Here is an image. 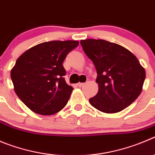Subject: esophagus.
Returning <instances> with one entry per match:
<instances>
[{
  "label": "esophagus",
  "instance_id": "obj_1",
  "mask_svg": "<svg viewBox=\"0 0 155 155\" xmlns=\"http://www.w3.org/2000/svg\"><path fill=\"white\" fill-rule=\"evenodd\" d=\"M85 85V83H82V82H79L77 84V86H79V87H82V86H83Z\"/></svg>",
  "mask_w": 155,
  "mask_h": 155
}]
</instances>
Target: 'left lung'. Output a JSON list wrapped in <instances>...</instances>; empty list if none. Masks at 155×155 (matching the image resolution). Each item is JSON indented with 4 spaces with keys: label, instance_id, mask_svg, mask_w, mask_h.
<instances>
[{
    "label": "left lung",
    "instance_id": "1",
    "mask_svg": "<svg viewBox=\"0 0 155 155\" xmlns=\"http://www.w3.org/2000/svg\"><path fill=\"white\" fill-rule=\"evenodd\" d=\"M80 44L97 72L99 92L91 105L105 113H116L129 106L142 91L145 70L131 52L117 43L87 39Z\"/></svg>",
    "mask_w": 155,
    "mask_h": 155
}]
</instances>
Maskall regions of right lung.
<instances>
[{
    "label": "right lung",
    "instance_id": "right-lung-1",
    "mask_svg": "<svg viewBox=\"0 0 155 155\" xmlns=\"http://www.w3.org/2000/svg\"><path fill=\"white\" fill-rule=\"evenodd\" d=\"M79 45L76 40L45 42L24 52L11 69L16 94L30 110L43 115L60 112L73 88L66 82L63 63Z\"/></svg>",
    "mask_w": 155,
    "mask_h": 155
}]
</instances>
